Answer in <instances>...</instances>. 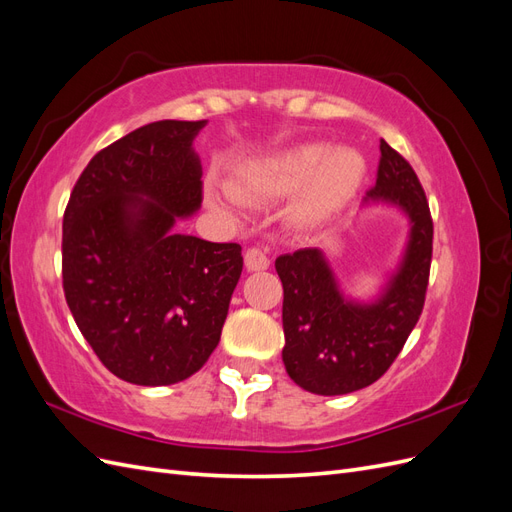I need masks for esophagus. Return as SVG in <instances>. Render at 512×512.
Here are the masks:
<instances>
[{
    "mask_svg": "<svg viewBox=\"0 0 512 512\" xmlns=\"http://www.w3.org/2000/svg\"><path fill=\"white\" fill-rule=\"evenodd\" d=\"M245 269L247 271H265L269 269V256L260 250V247H250V250L245 252Z\"/></svg>",
    "mask_w": 512,
    "mask_h": 512,
    "instance_id": "esophagus-1",
    "label": "esophagus"
}]
</instances>
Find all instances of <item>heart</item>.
<instances>
[{
	"instance_id": "1",
	"label": "heart",
	"mask_w": 512,
	"mask_h": 512,
	"mask_svg": "<svg viewBox=\"0 0 512 512\" xmlns=\"http://www.w3.org/2000/svg\"><path fill=\"white\" fill-rule=\"evenodd\" d=\"M365 160L348 147L301 143L245 164L237 173V188L211 185V207L232 211L243 198H280L300 188L292 198L290 215L301 226H322L342 213L359 194Z\"/></svg>"
}]
</instances>
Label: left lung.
I'll return each mask as SVG.
<instances>
[{"mask_svg": "<svg viewBox=\"0 0 512 512\" xmlns=\"http://www.w3.org/2000/svg\"><path fill=\"white\" fill-rule=\"evenodd\" d=\"M363 205L395 207L410 226L404 254L376 297H348L318 247L275 260L284 286L282 361L288 376L316 395H346L374 384L423 312L433 241L429 205L412 166L386 141Z\"/></svg>", "mask_w": 512, "mask_h": 512, "instance_id": "1", "label": "left lung"}]
</instances>
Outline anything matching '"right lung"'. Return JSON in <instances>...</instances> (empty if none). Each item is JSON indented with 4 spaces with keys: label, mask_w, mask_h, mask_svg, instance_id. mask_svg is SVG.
<instances>
[{
    "label": "right lung",
    "mask_w": 512,
    "mask_h": 512,
    "mask_svg": "<svg viewBox=\"0 0 512 512\" xmlns=\"http://www.w3.org/2000/svg\"><path fill=\"white\" fill-rule=\"evenodd\" d=\"M207 121H153L96 153L64 213L61 275L76 327L104 367L175 384L220 344L243 271L239 243L177 230L203 203L194 138Z\"/></svg>",
    "instance_id": "1"
}]
</instances>
